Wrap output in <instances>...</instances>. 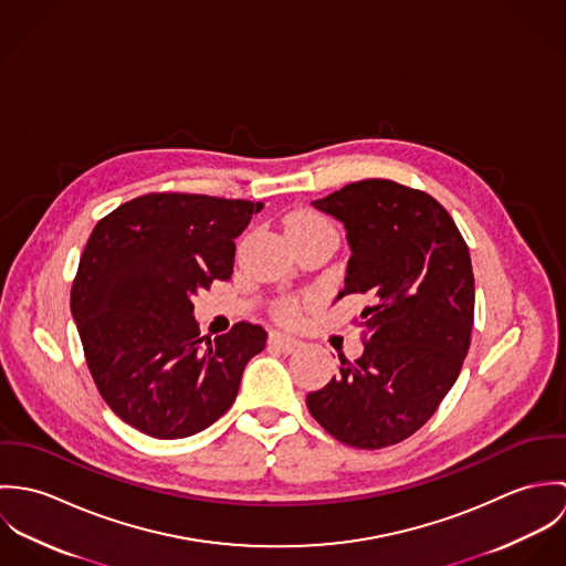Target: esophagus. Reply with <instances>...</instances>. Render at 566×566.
<instances>
[{
	"mask_svg": "<svg viewBox=\"0 0 566 566\" xmlns=\"http://www.w3.org/2000/svg\"><path fill=\"white\" fill-rule=\"evenodd\" d=\"M270 344L276 346V348L283 350V353H292V350H296V348L301 346V342H298L294 335L283 333V331H272V333H270Z\"/></svg>",
	"mask_w": 566,
	"mask_h": 566,
	"instance_id": "1",
	"label": "esophagus"
}]
</instances>
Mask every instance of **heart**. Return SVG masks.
Returning a JSON list of instances; mask_svg holds the SVG:
<instances>
[{
	"label": "heart",
	"instance_id": "1",
	"mask_svg": "<svg viewBox=\"0 0 566 566\" xmlns=\"http://www.w3.org/2000/svg\"><path fill=\"white\" fill-rule=\"evenodd\" d=\"M321 224H328L324 218H321L318 213L314 211H296L287 218V229H296V227H321ZM296 307L294 305H285L281 310V316L283 318H294L296 316Z\"/></svg>",
	"mask_w": 566,
	"mask_h": 566
}]
</instances>
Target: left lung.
Segmentation results:
<instances>
[{"instance_id": "obj_1", "label": "left lung", "mask_w": 566, "mask_h": 566, "mask_svg": "<svg viewBox=\"0 0 566 566\" xmlns=\"http://www.w3.org/2000/svg\"><path fill=\"white\" fill-rule=\"evenodd\" d=\"M344 224L350 256L337 298L361 294L364 353L307 395L344 444L381 449L418 431L453 388L471 346L475 279L469 245L429 193L384 178L312 202Z\"/></svg>"}]
</instances>
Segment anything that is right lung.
Instances as JSON below:
<instances>
[{"label":"right lung","instance_id":"1","mask_svg":"<svg viewBox=\"0 0 566 566\" xmlns=\"http://www.w3.org/2000/svg\"><path fill=\"white\" fill-rule=\"evenodd\" d=\"M263 202L148 193L102 218L78 265L72 316L106 405L159 440L193 436L233 405L259 324L200 337L191 296L233 274L235 238Z\"/></svg>","mask_w":566,"mask_h":566}]
</instances>
